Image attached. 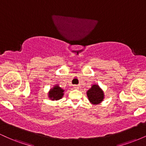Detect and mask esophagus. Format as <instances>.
I'll use <instances>...</instances> for the list:
<instances>
[{
  "label": "esophagus",
  "mask_w": 146,
  "mask_h": 146,
  "mask_svg": "<svg viewBox=\"0 0 146 146\" xmlns=\"http://www.w3.org/2000/svg\"><path fill=\"white\" fill-rule=\"evenodd\" d=\"M73 88H75V89H78L79 86H78V85H74V86H73Z\"/></svg>",
  "instance_id": "esophagus-1"
}]
</instances>
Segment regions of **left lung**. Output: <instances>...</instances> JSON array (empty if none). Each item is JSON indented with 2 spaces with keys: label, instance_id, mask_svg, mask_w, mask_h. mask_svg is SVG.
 Here are the masks:
<instances>
[{
  "label": "left lung",
  "instance_id": "left-lung-1",
  "mask_svg": "<svg viewBox=\"0 0 146 146\" xmlns=\"http://www.w3.org/2000/svg\"><path fill=\"white\" fill-rule=\"evenodd\" d=\"M86 94L89 101L93 104H98L104 100V92L97 84L93 85L87 91Z\"/></svg>",
  "mask_w": 146,
  "mask_h": 146
}]
</instances>
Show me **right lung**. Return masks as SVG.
Listing matches in <instances>:
<instances>
[{
  "mask_svg": "<svg viewBox=\"0 0 146 146\" xmlns=\"http://www.w3.org/2000/svg\"><path fill=\"white\" fill-rule=\"evenodd\" d=\"M64 90L62 88H61L58 85H56L51 88L48 93V98L51 99V100H60L63 97Z\"/></svg>",
  "mask_w": 146,
  "mask_h": 146,
  "instance_id": "obj_1",
  "label": "right lung"
}]
</instances>
